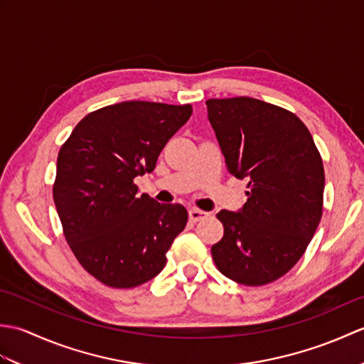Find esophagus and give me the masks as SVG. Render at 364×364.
Instances as JSON below:
<instances>
[{
	"label": "esophagus",
	"instance_id": "esophagus-1",
	"mask_svg": "<svg viewBox=\"0 0 364 364\" xmlns=\"http://www.w3.org/2000/svg\"><path fill=\"white\" fill-rule=\"evenodd\" d=\"M208 213H205V211H200V210H196V208H192V210H189V219L192 220V222H198V220H203V219H206L208 218Z\"/></svg>",
	"mask_w": 364,
	"mask_h": 364
}]
</instances>
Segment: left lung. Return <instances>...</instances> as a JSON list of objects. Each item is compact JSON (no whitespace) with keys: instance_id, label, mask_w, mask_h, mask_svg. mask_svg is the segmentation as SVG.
Returning <instances> with one entry per match:
<instances>
[{"instance_id":"obj_1","label":"left lung","mask_w":364,"mask_h":364,"mask_svg":"<svg viewBox=\"0 0 364 364\" xmlns=\"http://www.w3.org/2000/svg\"><path fill=\"white\" fill-rule=\"evenodd\" d=\"M206 106L227 170L249 180L242 210L218 213L223 237L213 259L236 283H272L296 266L321 222V153L304 122L280 106L250 97Z\"/></svg>"}]
</instances>
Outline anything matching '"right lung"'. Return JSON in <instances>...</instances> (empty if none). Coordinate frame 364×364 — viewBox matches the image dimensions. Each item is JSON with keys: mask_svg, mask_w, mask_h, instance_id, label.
I'll use <instances>...</instances> for the list:
<instances>
[{"mask_svg": "<svg viewBox=\"0 0 364 364\" xmlns=\"http://www.w3.org/2000/svg\"><path fill=\"white\" fill-rule=\"evenodd\" d=\"M191 114V105L105 106L87 114L60 146L54 205L76 259L103 284L128 289L151 280L186 227V208L141 196L134 178L153 172Z\"/></svg>", "mask_w": 364, "mask_h": 364, "instance_id": "1", "label": "right lung"}]
</instances>
